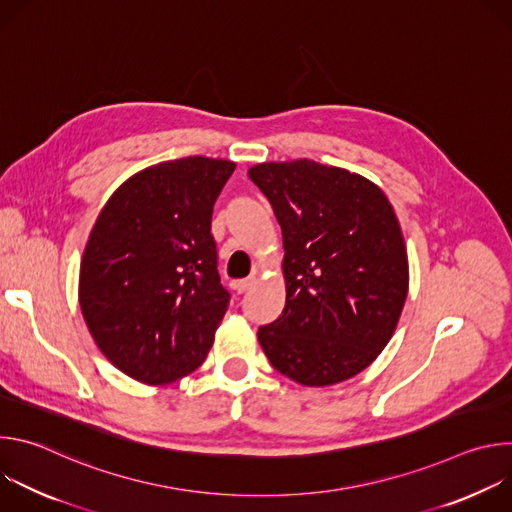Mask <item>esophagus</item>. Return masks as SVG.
Wrapping results in <instances>:
<instances>
[{"label": "esophagus", "mask_w": 512, "mask_h": 512, "mask_svg": "<svg viewBox=\"0 0 512 512\" xmlns=\"http://www.w3.org/2000/svg\"><path fill=\"white\" fill-rule=\"evenodd\" d=\"M255 283H257V277H255V275H251V277H247V279L235 281V289L239 291V294H247L249 289H253V287H255Z\"/></svg>", "instance_id": "1"}]
</instances>
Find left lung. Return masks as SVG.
Returning a JSON list of instances; mask_svg holds the SVG:
<instances>
[{
  "label": "left lung",
  "mask_w": 512,
  "mask_h": 512,
  "mask_svg": "<svg viewBox=\"0 0 512 512\" xmlns=\"http://www.w3.org/2000/svg\"><path fill=\"white\" fill-rule=\"evenodd\" d=\"M283 235V314L259 328L281 375L306 387L352 379L383 352L401 318L409 261L385 192L314 160L249 170Z\"/></svg>",
  "instance_id": "obj_1"
}]
</instances>
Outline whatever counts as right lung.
Segmentation results:
<instances>
[{"label":"right lung","mask_w":512,"mask_h":512,"mask_svg":"<svg viewBox=\"0 0 512 512\" xmlns=\"http://www.w3.org/2000/svg\"><path fill=\"white\" fill-rule=\"evenodd\" d=\"M235 162L190 156L127 178L105 202L79 273V304L107 360L145 385L204 362L229 308L210 235Z\"/></svg>","instance_id":"1"}]
</instances>
